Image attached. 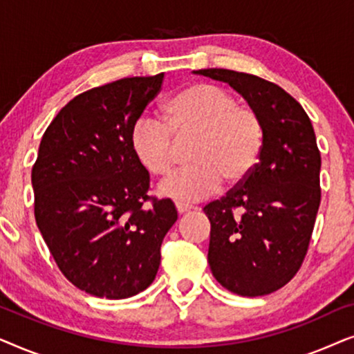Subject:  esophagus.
Here are the masks:
<instances>
[{
  "label": "esophagus",
  "instance_id": "34e87169",
  "mask_svg": "<svg viewBox=\"0 0 354 354\" xmlns=\"http://www.w3.org/2000/svg\"><path fill=\"white\" fill-rule=\"evenodd\" d=\"M176 207L178 211V214H183V212H188L192 209H195V207L190 206V205H183V203H176Z\"/></svg>",
  "mask_w": 354,
  "mask_h": 354
}]
</instances>
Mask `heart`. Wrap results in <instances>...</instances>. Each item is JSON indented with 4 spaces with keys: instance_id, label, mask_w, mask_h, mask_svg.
I'll return each mask as SVG.
<instances>
[{
    "instance_id": "1",
    "label": "heart",
    "mask_w": 354,
    "mask_h": 354,
    "mask_svg": "<svg viewBox=\"0 0 354 354\" xmlns=\"http://www.w3.org/2000/svg\"><path fill=\"white\" fill-rule=\"evenodd\" d=\"M164 118L166 122L138 119L132 130V148L149 174L166 177L177 162L176 140L193 138L188 151L192 166L161 185V192L172 200L200 201L219 190L224 180L239 185L259 162L264 148L261 118L221 86H187L167 101Z\"/></svg>"
}]
</instances>
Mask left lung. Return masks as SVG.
I'll return each instance as SVG.
<instances>
[{
  "label": "left lung",
  "instance_id": "obj_1",
  "mask_svg": "<svg viewBox=\"0 0 354 354\" xmlns=\"http://www.w3.org/2000/svg\"><path fill=\"white\" fill-rule=\"evenodd\" d=\"M195 74L229 84L263 122L254 171L203 209L211 222L212 275L232 293L263 297L288 283L308 253L321 205L316 133L301 104L272 82L229 69Z\"/></svg>",
  "mask_w": 354,
  "mask_h": 354
}]
</instances>
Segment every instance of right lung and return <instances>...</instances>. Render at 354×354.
<instances>
[{
	"label": "right lung",
	"mask_w": 354,
	"mask_h": 354,
	"mask_svg": "<svg viewBox=\"0 0 354 354\" xmlns=\"http://www.w3.org/2000/svg\"><path fill=\"white\" fill-rule=\"evenodd\" d=\"M162 80L127 77L77 95L38 148L37 225L66 279L93 297L122 299L148 288L177 221L169 198L148 196L149 174L132 148L133 125Z\"/></svg>",
	"instance_id": "obj_1"
}]
</instances>
